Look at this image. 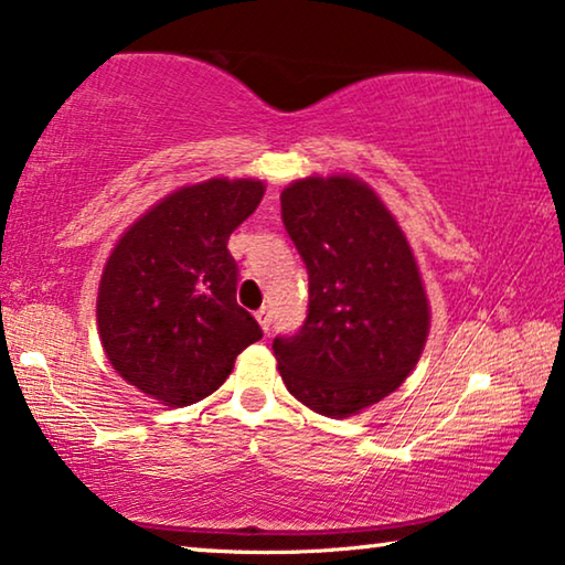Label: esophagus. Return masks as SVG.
Here are the masks:
<instances>
[{"label": "esophagus", "instance_id": "34e87169", "mask_svg": "<svg viewBox=\"0 0 565 565\" xmlns=\"http://www.w3.org/2000/svg\"><path fill=\"white\" fill-rule=\"evenodd\" d=\"M256 319H258L260 330H264V332L271 330V309H268V307H260V309L256 311Z\"/></svg>", "mask_w": 565, "mask_h": 565}]
</instances>
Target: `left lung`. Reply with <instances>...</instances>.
Returning <instances> with one entry per match:
<instances>
[{
	"instance_id": "obj_1",
	"label": "left lung",
	"mask_w": 565,
	"mask_h": 565,
	"mask_svg": "<svg viewBox=\"0 0 565 565\" xmlns=\"http://www.w3.org/2000/svg\"><path fill=\"white\" fill-rule=\"evenodd\" d=\"M281 221L309 274L297 334L276 337L284 385L317 414L348 418L406 381L428 337L416 258L381 198L355 177H307Z\"/></svg>"
}]
</instances>
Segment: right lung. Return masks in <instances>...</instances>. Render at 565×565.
<instances>
[{
    "mask_svg": "<svg viewBox=\"0 0 565 565\" xmlns=\"http://www.w3.org/2000/svg\"><path fill=\"white\" fill-rule=\"evenodd\" d=\"M260 198L258 180L190 184L141 215L106 260L96 301L106 358L164 406L207 398L264 337L235 301L238 264L228 250Z\"/></svg>",
    "mask_w": 565,
    "mask_h": 565,
    "instance_id": "obj_1",
    "label": "right lung"
}]
</instances>
